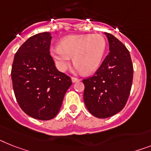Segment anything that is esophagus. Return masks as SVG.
Instances as JSON below:
<instances>
[{
	"label": "esophagus",
	"instance_id": "obj_1",
	"mask_svg": "<svg viewBox=\"0 0 151 151\" xmlns=\"http://www.w3.org/2000/svg\"><path fill=\"white\" fill-rule=\"evenodd\" d=\"M71 81L73 83H76V82L80 81V80L78 79V78H71Z\"/></svg>",
	"mask_w": 151,
	"mask_h": 151
}]
</instances>
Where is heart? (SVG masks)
<instances>
[{"label":"heart","instance_id":"1","mask_svg":"<svg viewBox=\"0 0 151 151\" xmlns=\"http://www.w3.org/2000/svg\"><path fill=\"white\" fill-rule=\"evenodd\" d=\"M106 47V40L101 35H69L60 40L59 46L50 48V54L60 71L68 69L73 57L76 70L90 74L99 68Z\"/></svg>","mask_w":151,"mask_h":151}]
</instances>
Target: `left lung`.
I'll list each match as a JSON object with an SVG mask.
<instances>
[{"label": "left lung", "instance_id": "left-lung-1", "mask_svg": "<svg viewBox=\"0 0 151 151\" xmlns=\"http://www.w3.org/2000/svg\"><path fill=\"white\" fill-rule=\"evenodd\" d=\"M109 54L94 75L83 80V101L97 118H107L124 107L132 86L134 69L130 52L117 38L105 33Z\"/></svg>", "mask_w": 151, "mask_h": 151}]
</instances>
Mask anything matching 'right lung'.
I'll use <instances>...</instances> for the list:
<instances>
[{"instance_id": "right-lung-1", "label": "right lung", "mask_w": 151, "mask_h": 151, "mask_svg": "<svg viewBox=\"0 0 151 151\" xmlns=\"http://www.w3.org/2000/svg\"><path fill=\"white\" fill-rule=\"evenodd\" d=\"M51 35L30 37L14 58L11 79L15 97L22 111L33 118L48 121L56 116L71 79L55 67L50 55Z\"/></svg>"}]
</instances>
